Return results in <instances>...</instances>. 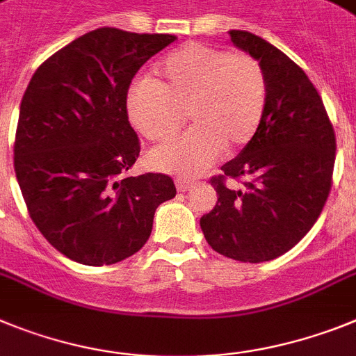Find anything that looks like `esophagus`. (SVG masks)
<instances>
[{"instance_id":"obj_1","label":"esophagus","mask_w":356,"mask_h":356,"mask_svg":"<svg viewBox=\"0 0 356 356\" xmlns=\"http://www.w3.org/2000/svg\"><path fill=\"white\" fill-rule=\"evenodd\" d=\"M175 186H177L179 191H182V193H184V191H188L191 186H193V182L184 181V179H179V181L175 182Z\"/></svg>"}]
</instances>
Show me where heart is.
<instances>
[{"mask_svg": "<svg viewBox=\"0 0 356 356\" xmlns=\"http://www.w3.org/2000/svg\"><path fill=\"white\" fill-rule=\"evenodd\" d=\"M161 76L141 79L127 97L132 125L148 141L163 143L179 132L186 114L193 129L148 154L154 170L193 177L222 152L252 141L267 105L264 67L247 54L190 42L161 64Z\"/></svg>", "mask_w": 356, "mask_h": 356, "instance_id": "b5f03b06", "label": "heart"}]
</instances>
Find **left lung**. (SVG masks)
I'll return each mask as SVG.
<instances>
[{"instance_id":"obj_1","label":"left lung","mask_w":356,"mask_h":356,"mask_svg":"<svg viewBox=\"0 0 356 356\" xmlns=\"http://www.w3.org/2000/svg\"><path fill=\"white\" fill-rule=\"evenodd\" d=\"M229 37L264 67L267 105L251 143L211 177L218 200L200 227L213 251L261 264L290 251L319 218L332 190L335 131L292 58L245 30ZM229 178L243 186L227 185Z\"/></svg>"}]
</instances>
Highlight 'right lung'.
<instances>
[{
	"label": "right lung",
	"mask_w": 356,
	"mask_h": 356,
	"mask_svg": "<svg viewBox=\"0 0 356 356\" xmlns=\"http://www.w3.org/2000/svg\"><path fill=\"white\" fill-rule=\"evenodd\" d=\"M170 33L97 29L37 67L21 100L14 170L33 224L58 252L113 265L138 252L157 206L175 197L165 174L125 177L140 156L127 92Z\"/></svg>",
	"instance_id": "right-lung-1"
}]
</instances>
